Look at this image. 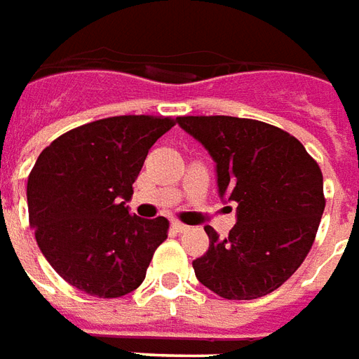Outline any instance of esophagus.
Listing matches in <instances>:
<instances>
[{"label":"esophagus","instance_id":"34e87169","mask_svg":"<svg viewBox=\"0 0 359 359\" xmlns=\"http://www.w3.org/2000/svg\"><path fill=\"white\" fill-rule=\"evenodd\" d=\"M172 230H174V232H177V233H184V232H187L189 228H187L185 224H182V222L174 220V222H172Z\"/></svg>","mask_w":359,"mask_h":359}]
</instances>
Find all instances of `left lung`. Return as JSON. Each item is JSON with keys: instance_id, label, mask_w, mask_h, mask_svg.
Masks as SVG:
<instances>
[{"instance_id": "obj_1", "label": "left lung", "mask_w": 359, "mask_h": 359, "mask_svg": "<svg viewBox=\"0 0 359 359\" xmlns=\"http://www.w3.org/2000/svg\"><path fill=\"white\" fill-rule=\"evenodd\" d=\"M216 162L218 193L238 222L193 261L203 286L226 299H255L280 288L313 245L325 210L323 174L304 144L278 127L232 116L175 119Z\"/></svg>"}]
</instances>
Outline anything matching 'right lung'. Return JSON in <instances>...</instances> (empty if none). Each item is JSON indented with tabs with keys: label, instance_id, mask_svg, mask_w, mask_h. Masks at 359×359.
I'll list each match as a JSON object with an SVG mask.
<instances>
[{
	"label": "right lung",
	"instance_id": "add662e5",
	"mask_svg": "<svg viewBox=\"0 0 359 359\" xmlns=\"http://www.w3.org/2000/svg\"><path fill=\"white\" fill-rule=\"evenodd\" d=\"M172 118L116 116L57 137L40 152L27 184L29 220L53 271L96 297L141 286L168 220L129 215L126 203L151 147Z\"/></svg>",
	"mask_w": 359,
	"mask_h": 359
}]
</instances>
